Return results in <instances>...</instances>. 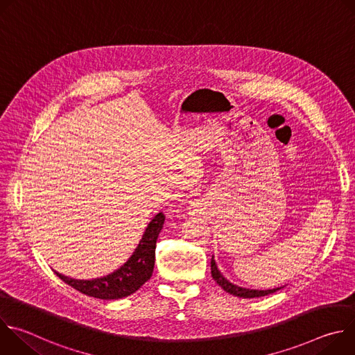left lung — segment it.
<instances>
[{
    "label": "left lung",
    "instance_id": "obj_1",
    "mask_svg": "<svg viewBox=\"0 0 355 355\" xmlns=\"http://www.w3.org/2000/svg\"><path fill=\"white\" fill-rule=\"evenodd\" d=\"M211 274H212V278L216 281V284H219L226 292H229L230 295L239 296V297H260V296L274 293V292L284 288V286H278V288H274V289H250V288H243V286L234 285L230 281H227L223 277V274L219 271L214 256H212V260H211Z\"/></svg>",
    "mask_w": 355,
    "mask_h": 355
}]
</instances>
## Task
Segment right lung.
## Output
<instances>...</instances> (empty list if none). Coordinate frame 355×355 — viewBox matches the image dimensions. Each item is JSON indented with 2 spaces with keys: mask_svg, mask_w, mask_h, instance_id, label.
I'll use <instances>...</instances> for the list:
<instances>
[{
  "mask_svg": "<svg viewBox=\"0 0 355 355\" xmlns=\"http://www.w3.org/2000/svg\"><path fill=\"white\" fill-rule=\"evenodd\" d=\"M166 216L163 212H159L147 225L137 247L128 261L114 272L94 279H74L66 277L58 271L55 274L80 291L84 295L98 297V299H122L125 296L136 292L146 281L150 279L155 268V254H156V241L163 229Z\"/></svg>",
  "mask_w": 355,
  "mask_h": 355,
  "instance_id": "add662e5",
  "label": "right lung"
}]
</instances>
